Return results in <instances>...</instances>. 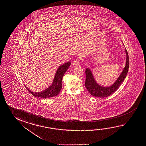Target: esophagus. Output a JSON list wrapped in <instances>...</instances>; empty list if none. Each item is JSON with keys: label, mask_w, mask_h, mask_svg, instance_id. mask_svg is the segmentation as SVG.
<instances>
[{"label": "esophagus", "mask_w": 146, "mask_h": 146, "mask_svg": "<svg viewBox=\"0 0 146 146\" xmlns=\"http://www.w3.org/2000/svg\"><path fill=\"white\" fill-rule=\"evenodd\" d=\"M73 64L75 65V66H78L79 64H80V60H79V59L77 58H75V59L74 60L73 62Z\"/></svg>", "instance_id": "obj_1"}]
</instances>
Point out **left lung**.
Wrapping results in <instances>:
<instances>
[{
  "label": "left lung",
  "mask_w": 146,
  "mask_h": 146,
  "mask_svg": "<svg viewBox=\"0 0 146 146\" xmlns=\"http://www.w3.org/2000/svg\"><path fill=\"white\" fill-rule=\"evenodd\" d=\"M125 53L126 54L125 66L121 73L117 77V80L110 86H102L97 83L94 77L93 74L91 70L89 68H86V79L85 82V86L92 96L99 98H104L110 96V95H111L117 90V88H119V87L120 86L123 81L124 80V79L126 78L128 71L129 65V57L126 48Z\"/></svg>",
  "instance_id": "left-lung-1"
}]
</instances>
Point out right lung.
I'll return each mask as SVG.
<instances>
[{
	"label": "right lung",
	"mask_w": 146,
	"mask_h": 146,
	"mask_svg": "<svg viewBox=\"0 0 146 146\" xmlns=\"http://www.w3.org/2000/svg\"><path fill=\"white\" fill-rule=\"evenodd\" d=\"M71 63L70 62H68L64 64L63 65L60 66L55 73L52 83L50 86L46 88L44 91H41L40 92H35L30 90L25 85V87L33 96L36 97L48 98L57 96L62 88V77L67 71V70L69 69V67L71 65Z\"/></svg>",
	"instance_id": "1"
}]
</instances>
